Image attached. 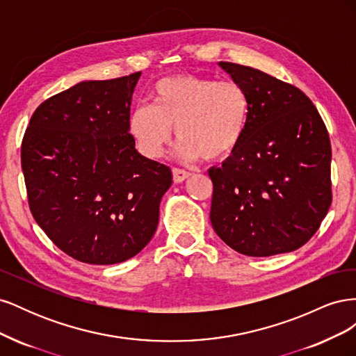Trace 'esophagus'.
<instances>
[{"label":"esophagus","instance_id":"esophagus-1","mask_svg":"<svg viewBox=\"0 0 356 356\" xmlns=\"http://www.w3.org/2000/svg\"><path fill=\"white\" fill-rule=\"evenodd\" d=\"M172 174H174V182H177V184H179V182H182V181H186L190 177V172L178 169V168L172 169Z\"/></svg>","mask_w":356,"mask_h":356}]
</instances>
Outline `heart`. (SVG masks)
<instances>
[{
	"label": "heart",
	"instance_id": "1",
	"mask_svg": "<svg viewBox=\"0 0 356 356\" xmlns=\"http://www.w3.org/2000/svg\"><path fill=\"white\" fill-rule=\"evenodd\" d=\"M152 101L135 106L129 115V132L147 157L165 153L174 127L181 139L178 153L186 160H224L243 141L251 101L238 81L169 75L153 86Z\"/></svg>",
	"mask_w": 356,
	"mask_h": 356
}]
</instances>
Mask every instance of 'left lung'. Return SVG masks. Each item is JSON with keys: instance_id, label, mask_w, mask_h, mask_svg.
Masks as SVG:
<instances>
[{"instance_id": "obj_1", "label": "left lung", "mask_w": 356, "mask_h": 356, "mask_svg": "<svg viewBox=\"0 0 356 356\" xmlns=\"http://www.w3.org/2000/svg\"><path fill=\"white\" fill-rule=\"evenodd\" d=\"M251 101L241 147L208 170L209 218L220 238L248 257L298 250L331 204L327 127L300 89L260 70L218 62Z\"/></svg>"}]
</instances>
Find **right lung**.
<instances>
[{
    "label": "right lung",
    "mask_w": 356,
    "mask_h": 356,
    "mask_svg": "<svg viewBox=\"0 0 356 356\" xmlns=\"http://www.w3.org/2000/svg\"><path fill=\"white\" fill-rule=\"evenodd\" d=\"M141 72L81 81L42 102L22 141L32 217L81 263L117 264L141 252L159 224L172 172L138 153L129 134Z\"/></svg>",
    "instance_id": "obj_1"
}]
</instances>
